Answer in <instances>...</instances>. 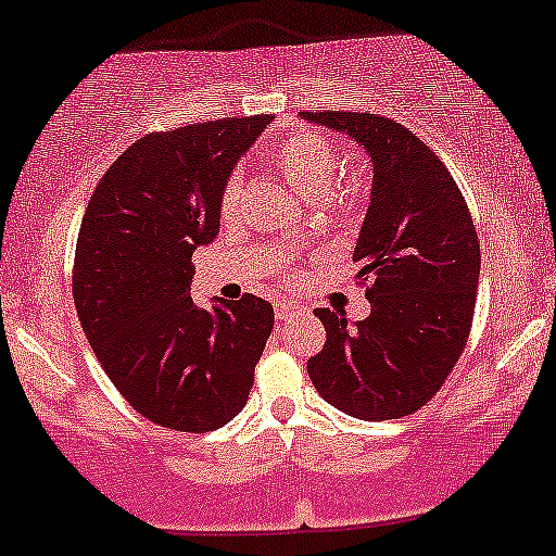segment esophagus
<instances>
[{
  "label": "esophagus",
  "mask_w": 556,
  "mask_h": 556,
  "mask_svg": "<svg viewBox=\"0 0 556 556\" xmlns=\"http://www.w3.org/2000/svg\"><path fill=\"white\" fill-rule=\"evenodd\" d=\"M305 311L307 307L295 303V300H277V305H274V313H277L279 320H287L292 316H303Z\"/></svg>",
  "instance_id": "esophagus-1"
}]
</instances>
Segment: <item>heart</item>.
Listing matches in <instances>:
<instances>
[{"label": "heart", "mask_w": 556, "mask_h": 556, "mask_svg": "<svg viewBox=\"0 0 556 556\" xmlns=\"http://www.w3.org/2000/svg\"><path fill=\"white\" fill-rule=\"evenodd\" d=\"M269 160L277 165L279 173L290 180L305 199H326L333 193L339 176V157L337 150L316 137V134H292V137L279 139L274 144ZM238 178H230L225 184L223 197H219V214L232 217L238 210ZM298 238H307L305 230L298 232Z\"/></svg>", "instance_id": "b5f03b06"}]
</instances>
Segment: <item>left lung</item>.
<instances>
[{
  "label": "left lung",
  "instance_id": "8db88e82",
  "mask_svg": "<svg viewBox=\"0 0 556 556\" xmlns=\"http://www.w3.org/2000/svg\"><path fill=\"white\" fill-rule=\"evenodd\" d=\"M346 134L370 160V204L352 258L372 277L370 316L318 307L326 344L307 376L339 412L365 422L425 406L469 337L479 290V240L456 180L422 139L378 113H303Z\"/></svg>",
  "mask_w": 556,
  "mask_h": 556
}]
</instances>
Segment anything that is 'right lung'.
I'll use <instances>...</instances> for the list:
<instances>
[{
    "mask_svg": "<svg viewBox=\"0 0 556 556\" xmlns=\"http://www.w3.org/2000/svg\"><path fill=\"white\" fill-rule=\"evenodd\" d=\"M271 116L147 134L100 178L75 253V305L105 376L150 422L206 432L249 401L274 329L264 298L191 300L193 251L219 232V197Z\"/></svg>",
    "mask_w": 556,
    "mask_h": 556,
    "instance_id": "obj_1",
    "label": "right lung"
}]
</instances>
